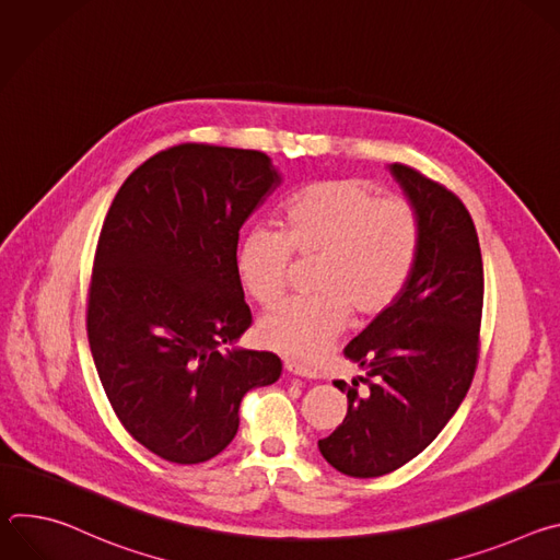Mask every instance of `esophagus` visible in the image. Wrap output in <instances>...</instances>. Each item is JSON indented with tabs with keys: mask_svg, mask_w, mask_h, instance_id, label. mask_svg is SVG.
I'll return each instance as SVG.
<instances>
[{
	"mask_svg": "<svg viewBox=\"0 0 560 560\" xmlns=\"http://www.w3.org/2000/svg\"><path fill=\"white\" fill-rule=\"evenodd\" d=\"M285 368H288L292 374H299V376H305V378H316V376H318L316 370H312V368H307V365H303V363H296V361H288Z\"/></svg>",
	"mask_w": 560,
	"mask_h": 560,
	"instance_id": "esophagus-1",
	"label": "esophagus"
}]
</instances>
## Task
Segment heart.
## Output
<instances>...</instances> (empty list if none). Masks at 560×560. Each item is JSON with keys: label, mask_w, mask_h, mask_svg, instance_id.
<instances>
[{"label": "heart", "mask_w": 560, "mask_h": 560, "mask_svg": "<svg viewBox=\"0 0 560 560\" xmlns=\"http://www.w3.org/2000/svg\"><path fill=\"white\" fill-rule=\"evenodd\" d=\"M421 225L412 203L376 197L359 179H324L296 190L279 212V230L253 225L236 246V277L261 305L288 288L292 255L318 259L312 296H296L259 324L261 341L294 359L314 361L346 330L350 310L374 316L410 281Z\"/></svg>", "instance_id": "obj_1"}]
</instances>
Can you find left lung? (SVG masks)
<instances>
[{
	"instance_id": "left-lung-1",
	"label": "left lung",
	"mask_w": 560,
	"mask_h": 560,
	"mask_svg": "<svg viewBox=\"0 0 560 560\" xmlns=\"http://www.w3.org/2000/svg\"><path fill=\"white\" fill-rule=\"evenodd\" d=\"M389 173L417 210L419 257L404 292L346 346L363 374L335 381L348 415L318 441L354 478L389 474L439 436L471 385L483 316V259L467 208L406 164Z\"/></svg>"
}]
</instances>
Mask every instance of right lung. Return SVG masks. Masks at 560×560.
<instances>
[{
	"label": "right lung",
	"instance_id": "1",
	"mask_svg": "<svg viewBox=\"0 0 560 560\" xmlns=\"http://www.w3.org/2000/svg\"><path fill=\"white\" fill-rule=\"evenodd\" d=\"M279 184L266 152L179 143L143 162L104 219L91 352L126 432L171 463L225 450L244 394L281 374L272 352L225 348L253 324L234 266L238 230Z\"/></svg>",
	"mask_w": 560,
	"mask_h": 560
}]
</instances>
